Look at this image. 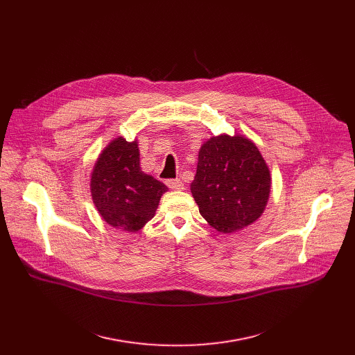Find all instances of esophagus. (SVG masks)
Instances as JSON below:
<instances>
[{
  "label": "esophagus",
  "instance_id": "esophagus-1",
  "mask_svg": "<svg viewBox=\"0 0 355 355\" xmlns=\"http://www.w3.org/2000/svg\"><path fill=\"white\" fill-rule=\"evenodd\" d=\"M166 184H167L168 188H171V189H174V191H182V189H184V184H182V181H181L180 178L167 180Z\"/></svg>",
  "mask_w": 355,
  "mask_h": 355
}]
</instances>
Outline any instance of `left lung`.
I'll return each instance as SVG.
<instances>
[{
	"instance_id": "8db88e82",
	"label": "left lung",
	"mask_w": 355,
	"mask_h": 355,
	"mask_svg": "<svg viewBox=\"0 0 355 355\" xmlns=\"http://www.w3.org/2000/svg\"><path fill=\"white\" fill-rule=\"evenodd\" d=\"M191 192L199 214L222 233L254 223L264 212L271 175L260 150L241 135H219L199 148Z\"/></svg>"
}]
</instances>
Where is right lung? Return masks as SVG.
I'll return each mask as SVG.
<instances>
[{"mask_svg":"<svg viewBox=\"0 0 355 355\" xmlns=\"http://www.w3.org/2000/svg\"><path fill=\"white\" fill-rule=\"evenodd\" d=\"M91 196L98 214L122 232H137L153 219L163 182L140 168L137 141L122 136L112 140L99 155L91 173Z\"/></svg>","mask_w":355,"mask_h":355,"instance_id":"add662e5","label":"right lung"}]
</instances>
